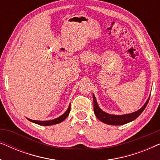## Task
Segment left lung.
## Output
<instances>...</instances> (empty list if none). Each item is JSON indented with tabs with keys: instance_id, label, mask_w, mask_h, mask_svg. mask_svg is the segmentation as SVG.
Wrapping results in <instances>:
<instances>
[{
	"instance_id": "1",
	"label": "left lung",
	"mask_w": 160,
	"mask_h": 160,
	"mask_svg": "<svg viewBox=\"0 0 160 160\" xmlns=\"http://www.w3.org/2000/svg\"><path fill=\"white\" fill-rule=\"evenodd\" d=\"M148 100H149V98L147 100V101L145 102L143 107L140 108L135 112L128 113V114H124V115H112L109 114L108 113L104 112L98 106L97 100L95 95H93V102H94V113L100 121H101L103 123L111 124V125H122V124H127L128 122H130L135 120L136 118L139 117V115L143 112L144 109L146 108V106H147Z\"/></svg>"
}]
</instances>
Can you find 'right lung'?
Returning <instances> with one entry per match:
<instances>
[{"label":"right lung","mask_w":160,"mask_h":160,"mask_svg":"<svg viewBox=\"0 0 160 160\" xmlns=\"http://www.w3.org/2000/svg\"><path fill=\"white\" fill-rule=\"evenodd\" d=\"M70 111H71V104L69 105L68 110L65 111V112L63 113L62 116H60V117L57 118V119L49 120V121H37V120H32V119H28V120H29V121H30V122H33V123L38 124H39V125H43V126L53 125V124H59V123H60V122H62V121H64V120L68 117V116L69 115Z\"/></svg>","instance_id":"add662e5"}]
</instances>
